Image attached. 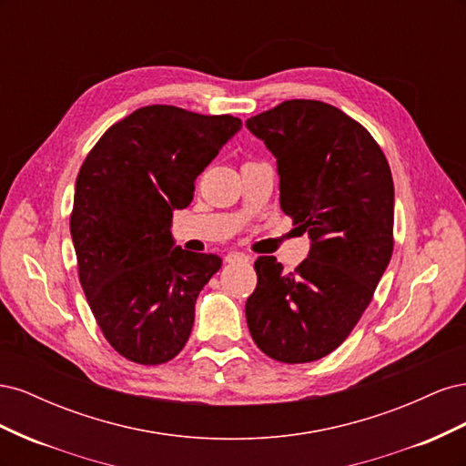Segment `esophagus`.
Here are the masks:
<instances>
[{
    "instance_id": "esophagus-1",
    "label": "esophagus",
    "mask_w": 466,
    "mask_h": 466,
    "mask_svg": "<svg viewBox=\"0 0 466 466\" xmlns=\"http://www.w3.org/2000/svg\"><path fill=\"white\" fill-rule=\"evenodd\" d=\"M225 262H229V264H237V262H248V257L245 255V252H237V250H233V252H229L228 257H225Z\"/></svg>"
}]
</instances>
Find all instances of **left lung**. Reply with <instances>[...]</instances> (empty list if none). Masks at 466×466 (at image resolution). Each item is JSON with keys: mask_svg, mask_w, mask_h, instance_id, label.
Masks as SVG:
<instances>
[{"mask_svg": "<svg viewBox=\"0 0 466 466\" xmlns=\"http://www.w3.org/2000/svg\"><path fill=\"white\" fill-rule=\"evenodd\" d=\"M247 128L276 157L281 209L311 238L293 272L276 257L257 258L248 330L276 361H315L354 330L389 266L390 168L360 122L320 101H284L248 118Z\"/></svg>", "mask_w": 466, "mask_h": 466, "instance_id": "8db88e82", "label": "left lung"}]
</instances>
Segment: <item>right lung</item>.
I'll use <instances>...</instances> for the list:
<instances>
[{
  "mask_svg": "<svg viewBox=\"0 0 466 466\" xmlns=\"http://www.w3.org/2000/svg\"><path fill=\"white\" fill-rule=\"evenodd\" d=\"M231 116L171 105L134 110L83 161L69 218L79 281L98 329L126 360L159 365L185 348L194 305L221 258L175 247L173 211L241 130Z\"/></svg>",
  "mask_w": 466,
  "mask_h": 466,
  "instance_id": "right-lung-1",
  "label": "right lung"
}]
</instances>
